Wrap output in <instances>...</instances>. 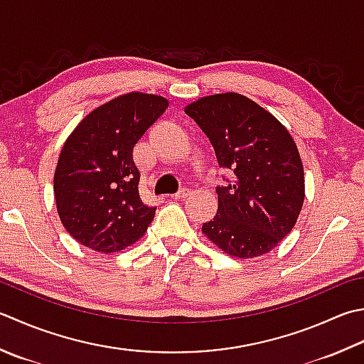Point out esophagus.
Wrapping results in <instances>:
<instances>
[{"label":"esophagus","mask_w":364,"mask_h":364,"mask_svg":"<svg viewBox=\"0 0 364 364\" xmlns=\"http://www.w3.org/2000/svg\"><path fill=\"white\" fill-rule=\"evenodd\" d=\"M191 196V191L189 189H181L180 192H176L173 196L175 200H184V198H188Z\"/></svg>","instance_id":"34e87169"}]
</instances>
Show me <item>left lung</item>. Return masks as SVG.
Instances as JSON below:
<instances>
[{
  "mask_svg": "<svg viewBox=\"0 0 364 364\" xmlns=\"http://www.w3.org/2000/svg\"><path fill=\"white\" fill-rule=\"evenodd\" d=\"M184 112L210 139L219 166L233 172L232 183L216 188L218 213L203 235L232 257L269 252L304 202L303 162L287 127L238 92L200 97Z\"/></svg>",
  "mask_w": 364,
  "mask_h": 364,
  "instance_id": "8db88e82",
  "label": "left lung"
}]
</instances>
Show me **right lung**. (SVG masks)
Wrapping results in <instances>:
<instances>
[{"instance_id":"obj_1","label":"right lung","mask_w":364,"mask_h":364,"mask_svg":"<svg viewBox=\"0 0 364 364\" xmlns=\"http://www.w3.org/2000/svg\"><path fill=\"white\" fill-rule=\"evenodd\" d=\"M167 107L162 96L126 92L91 110L69 134L53 192L61 224L77 243L110 254L145 235L156 208L140 198L132 149Z\"/></svg>"}]
</instances>
